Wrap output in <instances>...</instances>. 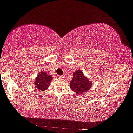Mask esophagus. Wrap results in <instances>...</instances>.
<instances>
[{"instance_id": "obj_1", "label": "esophagus", "mask_w": 133, "mask_h": 133, "mask_svg": "<svg viewBox=\"0 0 133 133\" xmlns=\"http://www.w3.org/2000/svg\"><path fill=\"white\" fill-rule=\"evenodd\" d=\"M58 77L60 78H64L65 77V76H64V75H63V76H58Z\"/></svg>"}]
</instances>
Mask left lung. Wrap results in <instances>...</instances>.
<instances>
[{"label":"left lung","mask_w":133,"mask_h":133,"mask_svg":"<svg viewBox=\"0 0 133 133\" xmlns=\"http://www.w3.org/2000/svg\"><path fill=\"white\" fill-rule=\"evenodd\" d=\"M92 86V82L83 74V71L77 70L73 72V78L70 82V87L77 95H83Z\"/></svg>","instance_id":"left-lung-1"}]
</instances>
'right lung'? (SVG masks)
<instances>
[{"label":"right lung","mask_w":133,"mask_h":133,"mask_svg":"<svg viewBox=\"0 0 133 133\" xmlns=\"http://www.w3.org/2000/svg\"><path fill=\"white\" fill-rule=\"evenodd\" d=\"M53 78L52 76L49 75L48 72L44 70L40 71L34 80V86L35 89L40 92L45 91L49 87Z\"/></svg>","instance_id":"1"}]
</instances>
